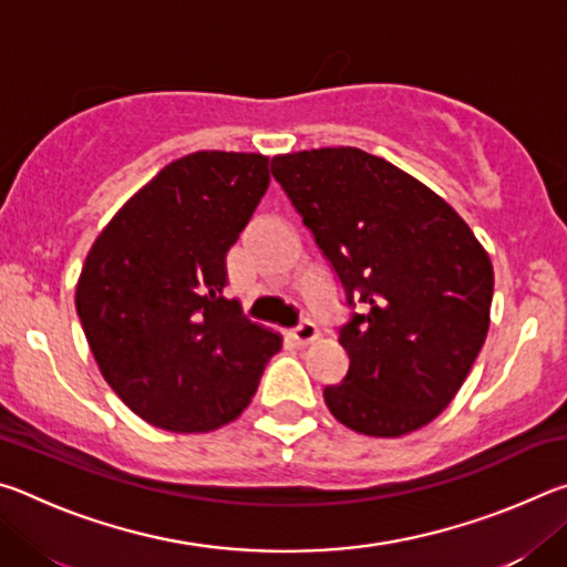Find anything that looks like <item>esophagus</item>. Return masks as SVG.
<instances>
[{
    "label": "esophagus",
    "instance_id": "1",
    "mask_svg": "<svg viewBox=\"0 0 567 567\" xmlns=\"http://www.w3.org/2000/svg\"><path fill=\"white\" fill-rule=\"evenodd\" d=\"M292 338H295V342L307 344V342H312V340L320 338V330H318V324H315L312 320H302V322L297 324V328L292 330Z\"/></svg>",
    "mask_w": 567,
    "mask_h": 567
}]
</instances>
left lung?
I'll use <instances>...</instances> for the list:
<instances>
[{
	"label": "left lung",
	"mask_w": 567,
	"mask_h": 567,
	"mask_svg": "<svg viewBox=\"0 0 567 567\" xmlns=\"http://www.w3.org/2000/svg\"><path fill=\"white\" fill-rule=\"evenodd\" d=\"M272 177L352 310L338 330L348 375L324 388L330 412L372 437L433 422L491 328L495 277L473 229L433 189L358 147L277 155Z\"/></svg>",
	"instance_id": "left-lung-1"
}]
</instances>
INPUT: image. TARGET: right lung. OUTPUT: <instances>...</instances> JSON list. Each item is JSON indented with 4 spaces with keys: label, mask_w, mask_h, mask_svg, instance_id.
Masks as SVG:
<instances>
[{
    "label": "right lung",
    "mask_w": 567,
    "mask_h": 567,
    "mask_svg": "<svg viewBox=\"0 0 567 567\" xmlns=\"http://www.w3.org/2000/svg\"><path fill=\"white\" fill-rule=\"evenodd\" d=\"M265 155L192 152L94 239L76 315L104 380L134 415L207 433L243 412L280 334L223 295L225 257L270 185Z\"/></svg>",
    "instance_id": "obj_1"
}]
</instances>
